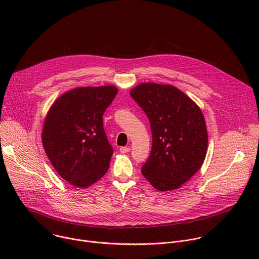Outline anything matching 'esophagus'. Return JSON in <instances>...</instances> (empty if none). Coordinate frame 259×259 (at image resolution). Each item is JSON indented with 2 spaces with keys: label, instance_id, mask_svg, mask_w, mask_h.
<instances>
[{
  "label": "esophagus",
  "instance_id": "esophagus-1",
  "mask_svg": "<svg viewBox=\"0 0 259 259\" xmlns=\"http://www.w3.org/2000/svg\"><path fill=\"white\" fill-rule=\"evenodd\" d=\"M130 152V147H127V146H123L120 149V153L121 154H126V153H129Z\"/></svg>",
  "mask_w": 259,
  "mask_h": 259
}]
</instances>
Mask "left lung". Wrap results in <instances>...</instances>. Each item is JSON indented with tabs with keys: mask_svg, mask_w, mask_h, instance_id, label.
I'll list each match as a JSON object with an SVG mask.
<instances>
[{
	"mask_svg": "<svg viewBox=\"0 0 259 259\" xmlns=\"http://www.w3.org/2000/svg\"><path fill=\"white\" fill-rule=\"evenodd\" d=\"M151 123L153 145L142 175L159 192L179 189L204 163L208 133L201 108L172 85L142 83L131 89Z\"/></svg>",
	"mask_w": 259,
	"mask_h": 259,
	"instance_id": "1",
	"label": "left lung"
}]
</instances>
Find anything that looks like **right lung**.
Instances as JSON below:
<instances>
[{
  "label": "right lung",
  "mask_w": 259,
  "mask_h": 259,
  "mask_svg": "<svg viewBox=\"0 0 259 259\" xmlns=\"http://www.w3.org/2000/svg\"><path fill=\"white\" fill-rule=\"evenodd\" d=\"M118 93L115 86L78 87L59 96L45 118L42 143L57 173L85 189L108 170L113 147L102 116Z\"/></svg>",
  "instance_id": "right-lung-1"
}]
</instances>
